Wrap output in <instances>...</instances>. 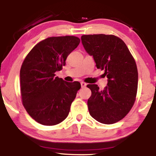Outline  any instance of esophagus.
Segmentation results:
<instances>
[{
    "instance_id": "34e87169",
    "label": "esophagus",
    "mask_w": 156,
    "mask_h": 156,
    "mask_svg": "<svg viewBox=\"0 0 156 156\" xmlns=\"http://www.w3.org/2000/svg\"><path fill=\"white\" fill-rule=\"evenodd\" d=\"M81 86H82V87L83 88V87H85L87 86V84L85 82H81Z\"/></svg>"
}]
</instances>
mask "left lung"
Here are the masks:
<instances>
[{
    "mask_svg": "<svg viewBox=\"0 0 156 156\" xmlns=\"http://www.w3.org/2000/svg\"><path fill=\"white\" fill-rule=\"evenodd\" d=\"M83 46L92 55L98 69L104 71L107 87L99 90L88 84L91 95L87 101L89 114L97 121L112 124L124 118L135 103L138 89L136 61L126 44L114 35H84Z\"/></svg>",
    "mask_w": 156,
    "mask_h": 156,
    "instance_id": "left-lung-1",
    "label": "left lung"
}]
</instances>
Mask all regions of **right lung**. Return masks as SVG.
I'll use <instances>...</instances> for the list:
<instances>
[{"label":"right lung","instance_id":"obj_1","mask_svg":"<svg viewBox=\"0 0 156 156\" xmlns=\"http://www.w3.org/2000/svg\"><path fill=\"white\" fill-rule=\"evenodd\" d=\"M80 42L75 36L46 38L35 44L23 61L21 99L27 114L40 124H58L69 114L81 84L65 82L55 73L62 69L67 56Z\"/></svg>","mask_w":156,"mask_h":156}]
</instances>
